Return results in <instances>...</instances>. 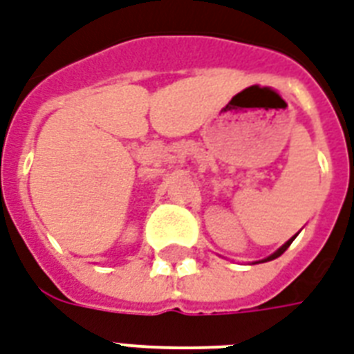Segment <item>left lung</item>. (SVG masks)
<instances>
[{
  "instance_id": "left-lung-1",
  "label": "left lung",
  "mask_w": 354,
  "mask_h": 354,
  "mask_svg": "<svg viewBox=\"0 0 354 354\" xmlns=\"http://www.w3.org/2000/svg\"><path fill=\"white\" fill-rule=\"evenodd\" d=\"M293 239H295V236L291 237L290 241H286L284 245H282V247H280V249L277 250V252H274V254H271V256H269V258H266V260H261V261H271V260H274V258H279L280 254H284V250L288 249V247H290V245H291V241H293Z\"/></svg>"
}]
</instances>
